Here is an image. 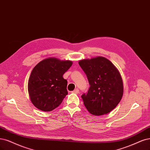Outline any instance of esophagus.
<instances>
[{
    "label": "esophagus",
    "mask_w": 150,
    "mask_h": 150,
    "mask_svg": "<svg viewBox=\"0 0 150 150\" xmlns=\"http://www.w3.org/2000/svg\"><path fill=\"white\" fill-rule=\"evenodd\" d=\"M72 92L75 93V94H78V93L79 92V90L78 89H76L73 91H72Z\"/></svg>",
    "instance_id": "obj_1"
}]
</instances>
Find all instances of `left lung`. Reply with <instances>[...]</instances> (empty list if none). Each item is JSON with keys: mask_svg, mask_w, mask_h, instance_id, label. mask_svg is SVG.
<instances>
[{"mask_svg": "<svg viewBox=\"0 0 150 150\" xmlns=\"http://www.w3.org/2000/svg\"><path fill=\"white\" fill-rule=\"evenodd\" d=\"M86 74L90 87L81 97L91 114L102 115L111 112L122 99L123 82L119 72L104 57L79 61Z\"/></svg>", "mask_w": 150, "mask_h": 150, "instance_id": "left-lung-1", "label": "left lung"}]
</instances>
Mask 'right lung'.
I'll list each match as a JSON object with an SVG mask.
<instances>
[{"mask_svg":"<svg viewBox=\"0 0 150 150\" xmlns=\"http://www.w3.org/2000/svg\"><path fill=\"white\" fill-rule=\"evenodd\" d=\"M72 64L71 61L50 58L35 66L28 80V90L31 101L36 107L49 112L61 104L68 94V82L63 75Z\"/></svg>","mask_w":150,"mask_h":150,"instance_id":"obj_1","label":"right lung"}]
</instances>
